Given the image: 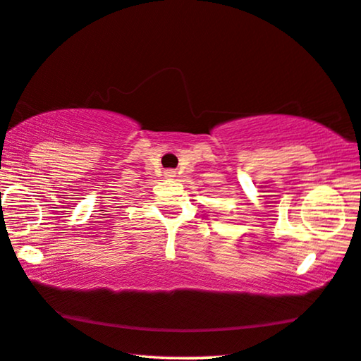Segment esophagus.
<instances>
[{"label":"esophagus","instance_id":"1","mask_svg":"<svg viewBox=\"0 0 361 361\" xmlns=\"http://www.w3.org/2000/svg\"><path fill=\"white\" fill-rule=\"evenodd\" d=\"M165 176H166V178H175V176H176V171L175 170H165Z\"/></svg>","mask_w":361,"mask_h":361}]
</instances>
